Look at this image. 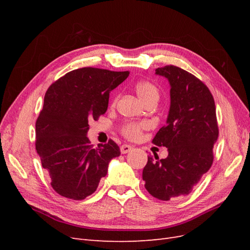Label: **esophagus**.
Masks as SVG:
<instances>
[{
	"instance_id": "obj_1",
	"label": "esophagus",
	"mask_w": 250,
	"mask_h": 250,
	"mask_svg": "<svg viewBox=\"0 0 250 250\" xmlns=\"http://www.w3.org/2000/svg\"><path fill=\"white\" fill-rule=\"evenodd\" d=\"M120 149H121V153H122V154H126V153H128V152H130L132 147L129 146V145H122V146H121Z\"/></svg>"
}]
</instances>
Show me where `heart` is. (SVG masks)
Instances as JSON below:
<instances>
[{"label": "heart", "instance_id": "heart-1", "mask_svg": "<svg viewBox=\"0 0 250 250\" xmlns=\"http://www.w3.org/2000/svg\"><path fill=\"white\" fill-rule=\"evenodd\" d=\"M134 92L137 93L138 97L141 99V101L147 105V104H156L157 101L160 100V88L154 84L153 82L149 80H140L135 83ZM117 98L113 100V103L116 102ZM147 127L146 123H135V122H129L126 123L121 128V132L125 138L129 140H137L140 138L142 134L143 129H145Z\"/></svg>", "mask_w": 250, "mask_h": 250}]
</instances>
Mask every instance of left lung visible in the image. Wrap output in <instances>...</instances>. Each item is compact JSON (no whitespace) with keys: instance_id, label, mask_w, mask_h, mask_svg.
I'll return each mask as SVG.
<instances>
[{"instance_id":"obj_1","label":"left lung","mask_w":250,"mask_h":250,"mask_svg":"<svg viewBox=\"0 0 250 250\" xmlns=\"http://www.w3.org/2000/svg\"><path fill=\"white\" fill-rule=\"evenodd\" d=\"M155 74L170 82L167 124L152 143L168 148V156H148L143 170L146 190L160 200L190 194L214 162L219 129L213 95L204 83L175 65L157 67Z\"/></svg>"}]
</instances>
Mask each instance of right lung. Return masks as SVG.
<instances>
[{
    "mask_svg": "<svg viewBox=\"0 0 250 250\" xmlns=\"http://www.w3.org/2000/svg\"><path fill=\"white\" fill-rule=\"evenodd\" d=\"M129 72L82 67L52 83L35 123V148L51 186L60 196L82 200L92 195L121 154L112 140L94 148L86 137L88 121L107 110L109 93Z\"/></svg>",
    "mask_w": 250,
    "mask_h": 250,
    "instance_id": "1",
    "label": "right lung"
}]
</instances>
